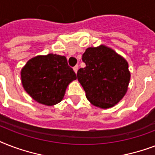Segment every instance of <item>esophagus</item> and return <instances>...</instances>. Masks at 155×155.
Segmentation results:
<instances>
[{"mask_svg": "<svg viewBox=\"0 0 155 155\" xmlns=\"http://www.w3.org/2000/svg\"><path fill=\"white\" fill-rule=\"evenodd\" d=\"M78 69H79V66H78V65L75 66V67H74V68H73V70H74V71H75V73H77Z\"/></svg>", "mask_w": 155, "mask_h": 155, "instance_id": "1", "label": "esophagus"}]
</instances>
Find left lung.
<instances>
[{
	"instance_id": "1",
	"label": "left lung",
	"mask_w": 155,
	"mask_h": 155,
	"mask_svg": "<svg viewBox=\"0 0 155 155\" xmlns=\"http://www.w3.org/2000/svg\"><path fill=\"white\" fill-rule=\"evenodd\" d=\"M77 78L90 103L101 108H112L125 97L130 80L128 62L104 45L88 47L83 54Z\"/></svg>"
}]
</instances>
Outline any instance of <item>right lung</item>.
<instances>
[{"instance_id": "obj_1", "label": "right lung", "mask_w": 155, "mask_h": 155, "mask_svg": "<svg viewBox=\"0 0 155 155\" xmlns=\"http://www.w3.org/2000/svg\"><path fill=\"white\" fill-rule=\"evenodd\" d=\"M21 79L25 91L35 101L52 106L63 99L76 75L65 56L48 54L30 58L21 71Z\"/></svg>"}]
</instances>
